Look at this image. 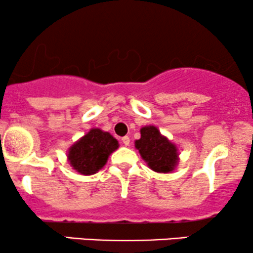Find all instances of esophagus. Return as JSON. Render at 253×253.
Listing matches in <instances>:
<instances>
[{"label":"esophagus","instance_id":"obj_1","mask_svg":"<svg viewBox=\"0 0 253 253\" xmlns=\"http://www.w3.org/2000/svg\"><path fill=\"white\" fill-rule=\"evenodd\" d=\"M121 140H123V144L125 145V146H128L129 143H130V140H129L128 136H124V138L121 139Z\"/></svg>","mask_w":253,"mask_h":253}]
</instances>
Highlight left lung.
<instances>
[{
  "label": "left lung",
  "mask_w": 253,
  "mask_h": 253,
  "mask_svg": "<svg viewBox=\"0 0 253 253\" xmlns=\"http://www.w3.org/2000/svg\"><path fill=\"white\" fill-rule=\"evenodd\" d=\"M140 139L135 140V149L151 170L168 173L178 164V149L156 126H145L140 129Z\"/></svg>",
  "instance_id": "obj_1"
}]
</instances>
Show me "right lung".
<instances>
[{
  "mask_svg": "<svg viewBox=\"0 0 253 253\" xmlns=\"http://www.w3.org/2000/svg\"><path fill=\"white\" fill-rule=\"evenodd\" d=\"M118 147V140L110 133L91 128L69 149L68 161L81 175H94L106 165L109 155Z\"/></svg>",
  "mask_w": 253,
  "mask_h": 253,
  "instance_id": "add662e5",
  "label": "right lung"
}]
</instances>
